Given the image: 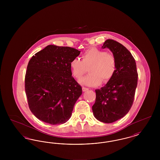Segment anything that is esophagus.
I'll use <instances>...</instances> for the list:
<instances>
[{"label": "esophagus", "instance_id": "34e87169", "mask_svg": "<svg viewBox=\"0 0 160 160\" xmlns=\"http://www.w3.org/2000/svg\"><path fill=\"white\" fill-rule=\"evenodd\" d=\"M82 90H83V92L89 90V88H85V87H83V88H82Z\"/></svg>", "mask_w": 160, "mask_h": 160}]
</instances>
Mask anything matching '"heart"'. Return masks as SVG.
Listing matches in <instances>:
<instances>
[{
  "mask_svg": "<svg viewBox=\"0 0 160 160\" xmlns=\"http://www.w3.org/2000/svg\"><path fill=\"white\" fill-rule=\"evenodd\" d=\"M70 67L73 76L77 80H80L89 68L90 73L81 82L89 86H96L102 82H108L114 76L117 65L113 54L93 47L82 54V60L74 58L71 61Z\"/></svg>",
  "mask_w": 160,
  "mask_h": 160,
  "instance_id": "heart-1",
  "label": "heart"
}]
</instances>
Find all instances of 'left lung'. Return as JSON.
<instances>
[{"label": "left lung", "mask_w": 160, "mask_h": 160, "mask_svg": "<svg viewBox=\"0 0 160 160\" xmlns=\"http://www.w3.org/2000/svg\"><path fill=\"white\" fill-rule=\"evenodd\" d=\"M102 48H108L116 60V70L112 78L100 89L95 90L96 99L92 106L95 118L104 123H112L128 113L132 106L138 73L134 58L119 42L107 39Z\"/></svg>", "instance_id": "left-lung-1"}]
</instances>
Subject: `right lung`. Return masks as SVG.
Returning a JSON list of instances; mask_svg holds the SVG:
<instances>
[{
  "mask_svg": "<svg viewBox=\"0 0 160 160\" xmlns=\"http://www.w3.org/2000/svg\"><path fill=\"white\" fill-rule=\"evenodd\" d=\"M80 53L72 47L48 45L32 57L24 86L29 107L38 119L56 125L71 118L82 88L72 77L70 62Z\"/></svg>",
  "mask_w": 160,
  "mask_h": 160,
  "instance_id": "1",
  "label": "right lung"
}]
</instances>
